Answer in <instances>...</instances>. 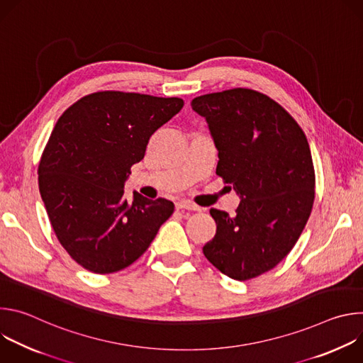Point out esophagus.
Listing matches in <instances>:
<instances>
[{
    "instance_id": "34e87169",
    "label": "esophagus",
    "mask_w": 363,
    "mask_h": 363,
    "mask_svg": "<svg viewBox=\"0 0 363 363\" xmlns=\"http://www.w3.org/2000/svg\"><path fill=\"white\" fill-rule=\"evenodd\" d=\"M177 210H188V211H199L201 208L196 206L195 203L189 202V201H179L177 202Z\"/></svg>"
}]
</instances>
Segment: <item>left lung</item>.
<instances>
[{"label":"left lung","instance_id":"obj_1","mask_svg":"<svg viewBox=\"0 0 363 363\" xmlns=\"http://www.w3.org/2000/svg\"><path fill=\"white\" fill-rule=\"evenodd\" d=\"M191 106L205 118L218 149L217 175L241 199L234 216L210 210L217 233L203 255L234 280L254 279L291 251L312 213L308 142L277 101L251 89L198 96Z\"/></svg>","mask_w":363,"mask_h":363}]
</instances>
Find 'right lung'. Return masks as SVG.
Masks as SVG:
<instances>
[{"mask_svg": "<svg viewBox=\"0 0 363 363\" xmlns=\"http://www.w3.org/2000/svg\"><path fill=\"white\" fill-rule=\"evenodd\" d=\"M184 106L179 97L96 91L60 116L41 155L38 188L57 240L97 274L126 269L172 216L165 198L147 199L123 185L150 136Z\"/></svg>", "mask_w": 363, "mask_h": 363, "instance_id": "right-lung-1", "label": "right lung"}]
</instances>
